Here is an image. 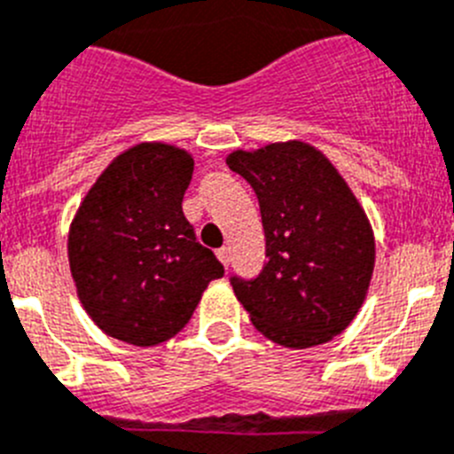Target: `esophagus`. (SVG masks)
Here are the masks:
<instances>
[{
  "label": "esophagus",
  "mask_w": 454,
  "mask_h": 454,
  "mask_svg": "<svg viewBox=\"0 0 454 454\" xmlns=\"http://www.w3.org/2000/svg\"><path fill=\"white\" fill-rule=\"evenodd\" d=\"M216 258L222 260L223 267L228 270V265H231V249H228V247H222V249L216 251Z\"/></svg>",
  "instance_id": "34e87169"
}]
</instances>
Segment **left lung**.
I'll return each instance as SVG.
<instances>
[{"label": "left lung", "mask_w": 454, "mask_h": 454, "mask_svg": "<svg viewBox=\"0 0 454 454\" xmlns=\"http://www.w3.org/2000/svg\"><path fill=\"white\" fill-rule=\"evenodd\" d=\"M258 196L265 258L231 286L255 329L278 345H320L358 313L374 267V239L361 205L313 145L271 144L228 155Z\"/></svg>", "instance_id": "8db88e82"}]
</instances>
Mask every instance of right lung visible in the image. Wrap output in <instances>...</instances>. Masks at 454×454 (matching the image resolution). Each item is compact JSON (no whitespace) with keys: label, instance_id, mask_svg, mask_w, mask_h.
Returning <instances> with one entry per match:
<instances>
[{"label":"right lung","instance_id":"obj_1","mask_svg":"<svg viewBox=\"0 0 454 454\" xmlns=\"http://www.w3.org/2000/svg\"><path fill=\"white\" fill-rule=\"evenodd\" d=\"M194 160L167 144L118 155L77 210L68 258L86 313L139 347L173 338L223 265L183 212Z\"/></svg>","mask_w":454,"mask_h":454}]
</instances>
